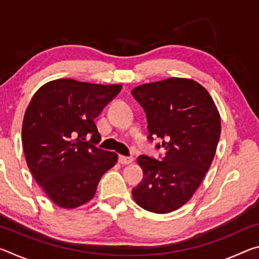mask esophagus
<instances>
[{
	"instance_id": "1",
	"label": "esophagus",
	"mask_w": 259,
	"mask_h": 259,
	"mask_svg": "<svg viewBox=\"0 0 259 259\" xmlns=\"http://www.w3.org/2000/svg\"><path fill=\"white\" fill-rule=\"evenodd\" d=\"M133 157H129V156H124V155H119V162L121 164H129L133 162Z\"/></svg>"
}]
</instances>
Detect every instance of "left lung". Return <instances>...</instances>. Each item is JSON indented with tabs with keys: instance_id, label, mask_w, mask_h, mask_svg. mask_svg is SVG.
<instances>
[{
	"instance_id": "obj_1",
	"label": "left lung",
	"mask_w": 259,
	"mask_h": 259,
	"mask_svg": "<svg viewBox=\"0 0 259 259\" xmlns=\"http://www.w3.org/2000/svg\"><path fill=\"white\" fill-rule=\"evenodd\" d=\"M134 98L144 108L148 140L160 138V160L138 156L143 181L133 190L138 205L168 213L181 208L202 183L216 153L221 117L208 91L190 78L171 77L136 87Z\"/></svg>"
}]
</instances>
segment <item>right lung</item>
<instances>
[{"instance_id": "obj_1", "label": "right lung", "mask_w": 259, "mask_h": 259, "mask_svg": "<svg viewBox=\"0 0 259 259\" xmlns=\"http://www.w3.org/2000/svg\"><path fill=\"white\" fill-rule=\"evenodd\" d=\"M60 78L41 87L25 112L21 139L26 162L52 202L73 209L95 196L117 154L100 150L95 119L121 91Z\"/></svg>"}]
</instances>
